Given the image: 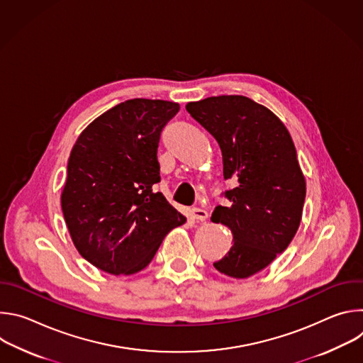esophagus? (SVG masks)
<instances>
[{"label":"esophagus","instance_id":"34e87169","mask_svg":"<svg viewBox=\"0 0 363 363\" xmlns=\"http://www.w3.org/2000/svg\"><path fill=\"white\" fill-rule=\"evenodd\" d=\"M191 217L198 221H205L206 218H208V213L202 208H196V206H194V208L191 210Z\"/></svg>","mask_w":363,"mask_h":363}]
</instances>
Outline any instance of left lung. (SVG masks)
<instances>
[{"label": "left lung", "mask_w": 363, "mask_h": 363, "mask_svg": "<svg viewBox=\"0 0 363 363\" xmlns=\"http://www.w3.org/2000/svg\"><path fill=\"white\" fill-rule=\"evenodd\" d=\"M188 113L218 142L224 179L237 186L224 195L211 221L233 234L230 251L214 267L245 279L281 254L300 225L306 182L291 136L267 108L245 96H214L186 105Z\"/></svg>", "instance_id": "left-lung-1"}]
</instances>
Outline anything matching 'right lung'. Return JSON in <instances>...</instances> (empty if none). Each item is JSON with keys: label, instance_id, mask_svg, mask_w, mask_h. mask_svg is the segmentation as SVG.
<instances>
[{"label": "right lung", "instance_id": "1", "mask_svg": "<svg viewBox=\"0 0 363 363\" xmlns=\"http://www.w3.org/2000/svg\"><path fill=\"white\" fill-rule=\"evenodd\" d=\"M179 112L167 100L132 99L94 119L74 143L62 210L80 255L119 276L143 270L165 235L186 218L153 185L158 146Z\"/></svg>", "mask_w": 363, "mask_h": 363}]
</instances>
